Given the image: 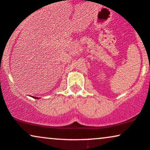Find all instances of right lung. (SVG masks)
<instances>
[{
	"label": "right lung",
	"instance_id": "obj_1",
	"mask_svg": "<svg viewBox=\"0 0 150 150\" xmlns=\"http://www.w3.org/2000/svg\"><path fill=\"white\" fill-rule=\"evenodd\" d=\"M35 98H36V99H38V98H36V97H35Z\"/></svg>",
	"mask_w": 150,
	"mask_h": 150
}]
</instances>
